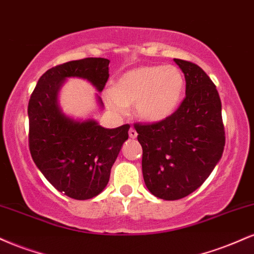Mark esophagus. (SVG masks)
<instances>
[{"mask_svg":"<svg viewBox=\"0 0 254 254\" xmlns=\"http://www.w3.org/2000/svg\"><path fill=\"white\" fill-rule=\"evenodd\" d=\"M129 136H130V138H136V137H137V132H136V130L133 129V127H130Z\"/></svg>","mask_w":254,"mask_h":254,"instance_id":"obj_1","label":"esophagus"}]
</instances>
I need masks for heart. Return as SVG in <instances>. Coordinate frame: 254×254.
Returning a JSON list of instances; mask_svg holds the SVG:
<instances>
[{"label":"heart","instance_id":"obj_1","mask_svg":"<svg viewBox=\"0 0 254 254\" xmlns=\"http://www.w3.org/2000/svg\"><path fill=\"white\" fill-rule=\"evenodd\" d=\"M185 78L174 65H142L124 72L109 93L117 111L135 105V115L147 123H159L174 113L182 101Z\"/></svg>","mask_w":254,"mask_h":254}]
</instances>
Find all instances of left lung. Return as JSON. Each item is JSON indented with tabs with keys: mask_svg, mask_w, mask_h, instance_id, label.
Masks as SVG:
<instances>
[{
	"mask_svg": "<svg viewBox=\"0 0 254 254\" xmlns=\"http://www.w3.org/2000/svg\"><path fill=\"white\" fill-rule=\"evenodd\" d=\"M174 62L185 75L182 104L165 121L133 124L143 150L145 186L165 200L196 191L220 161L226 144L216 86L197 64L178 58Z\"/></svg>",
	"mask_w": 254,
	"mask_h": 254,
	"instance_id": "obj_1",
	"label": "left lung"
}]
</instances>
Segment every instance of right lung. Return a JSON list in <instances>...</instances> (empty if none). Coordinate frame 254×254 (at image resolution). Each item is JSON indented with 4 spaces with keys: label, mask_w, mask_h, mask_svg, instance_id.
Here are the masks:
<instances>
[{
    "label": "right lung",
    "mask_w": 254,
    "mask_h": 254,
    "mask_svg": "<svg viewBox=\"0 0 254 254\" xmlns=\"http://www.w3.org/2000/svg\"><path fill=\"white\" fill-rule=\"evenodd\" d=\"M106 58H83L44 72L28 101V147L34 164L65 196L84 200L98 196L129 138V124L105 129L95 121L76 122L61 112L57 93L66 77L88 80L99 92L109 80ZM103 104V101H100Z\"/></svg>",
    "instance_id": "right-lung-1"
}]
</instances>
